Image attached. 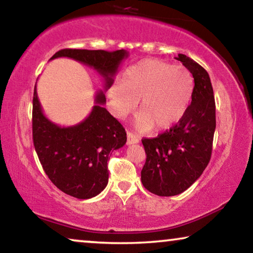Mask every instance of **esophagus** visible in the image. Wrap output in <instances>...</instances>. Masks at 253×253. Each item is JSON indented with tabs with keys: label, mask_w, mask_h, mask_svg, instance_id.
Returning <instances> with one entry per match:
<instances>
[{
	"label": "esophagus",
	"mask_w": 253,
	"mask_h": 253,
	"mask_svg": "<svg viewBox=\"0 0 253 253\" xmlns=\"http://www.w3.org/2000/svg\"><path fill=\"white\" fill-rule=\"evenodd\" d=\"M140 142V137L131 131H127V144H135Z\"/></svg>",
	"instance_id": "esophagus-1"
}]
</instances>
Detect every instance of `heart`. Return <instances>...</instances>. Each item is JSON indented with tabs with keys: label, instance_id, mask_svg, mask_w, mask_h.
<instances>
[{
	"label": "heart",
	"instance_id": "heart-1",
	"mask_svg": "<svg viewBox=\"0 0 253 253\" xmlns=\"http://www.w3.org/2000/svg\"><path fill=\"white\" fill-rule=\"evenodd\" d=\"M194 92V78L186 67L158 59H143L128 67L123 81L110 87L108 97L118 116H126L140 101L136 127L167 129L186 115Z\"/></svg>",
	"mask_w": 253,
	"mask_h": 253
}]
</instances>
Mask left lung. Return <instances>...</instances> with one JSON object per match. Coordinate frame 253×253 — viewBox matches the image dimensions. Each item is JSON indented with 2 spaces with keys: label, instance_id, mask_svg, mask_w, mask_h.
I'll return each instance as SVG.
<instances>
[{
  "label": "left lung",
  "instance_id": "8db88e82",
  "mask_svg": "<svg viewBox=\"0 0 253 253\" xmlns=\"http://www.w3.org/2000/svg\"><path fill=\"white\" fill-rule=\"evenodd\" d=\"M193 74L195 86L186 115L176 125L154 138H143L144 188L158 196H175L187 190L211 159L215 130V102L209 73L183 54L176 57Z\"/></svg>",
  "mask_w": 253,
  "mask_h": 253
}]
</instances>
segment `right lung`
<instances>
[{"label": "right lung", "instance_id": "1", "mask_svg": "<svg viewBox=\"0 0 253 253\" xmlns=\"http://www.w3.org/2000/svg\"><path fill=\"white\" fill-rule=\"evenodd\" d=\"M126 50L105 51L87 49H62L51 57H69L92 67L104 78L105 89L112 86ZM106 98L97 91L95 105L84 122L60 127L42 112L34 87L32 129L33 143L43 170L55 186L70 196L88 199L97 196L109 181L108 161L113 150L127 141L125 128L103 105Z\"/></svg>", "mask_w": 253, "mask_h": 253}]
</instances>
